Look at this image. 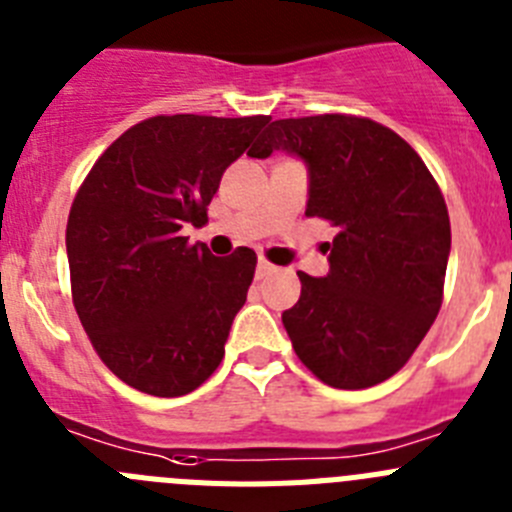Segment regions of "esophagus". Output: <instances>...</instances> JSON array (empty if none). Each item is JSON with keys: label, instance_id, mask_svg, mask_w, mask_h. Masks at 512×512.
I'll list each match as a JSON object with an SVG mask.
<instances>
[{"label": "esophagus", "instance_id": "esophagus-1", "mask_svg": "<svg viewBox=\"0 0 512 512\" xmlns=\"http://www.w3.org/2000/svg\"><path fill=\"white\" fill-rule=\"evenodd\" d=\"M275 270H278V267H275L273 262H267L265 257H260V260H257V278H267V275H273Z\"/></svg>", "mask_w": 512, "mask_h": 512}]
</instances>
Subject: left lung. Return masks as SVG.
Returning a JSON list of instances; mask_svg holds the SVG:
<instances>
[{
	"mask_svg": "<svg viewBox=\"0 0 512 512\" xmlns=\"http://www.w3.org/2000/svg\"><path fill=\"white\" fill-rule=\"evenodd\" d=\"M293 155L308 170L306 214L334 224L329 273L301 278L283 326L331 388L362 390L408 362L434 324L451 250L444 196L393 130L347 114L275 119L247 155Z\"/></svg>",
	"mask_w": 512,
	"mask_h": 512,
	"instance_id": "left-lung-1",
	"label": "left lung"
}]
</instances>
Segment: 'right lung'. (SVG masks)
I'll return each instance as SVG.
<instances>
[{
    "mask_svg": "<svg viewBox=\"0 0 512 512\" xmlns=\"http://www.w3.org/2000/svg\"><path fill=\"white\" fill-rule=\"evenodd\" d=\"M270 117L173 114L135 124L96 160L66 227L73 306L101 362L158 398L196 390L224 357L257 257L211 255L206 222L224 170Z\"/></svg>",
    "mask_w": 512,
    "mask_h": 512,
    "instance_id": "1",
    "label": "right lung"
}]
</instances>
